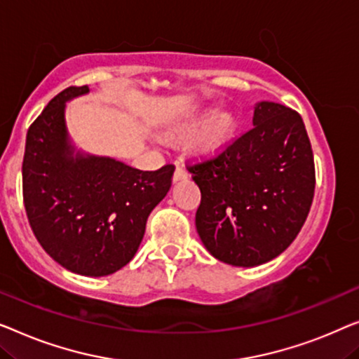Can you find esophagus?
Listing matches in <instances>:
<instances>
[{
	"label": "esophagus",
	"instance_id": "obj_1",
	"mask_svg": "<svg viewBox=\"0 0 359 359\" xmlns=\"http://www.w3.org/2000/svg\"><path fill=\"white\" fill-rule=\"evenodd\" d=\"M187 177H189V172H187L184 168H180V165H177V168H175V172H174V182L184 180Z\"/></svg>",
	"mask_w": 359,
	"mask_h": 359
}]
</instances>
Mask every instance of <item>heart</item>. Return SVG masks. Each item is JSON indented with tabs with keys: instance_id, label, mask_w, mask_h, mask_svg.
<instances>
[{
	"instance_id": "b5f03b06",
	"label": "heart",
	"mask_w": 359,
	"mask_h": 359,
	"mask_svg": "<svg viewBox=\"0 0 359 359\" xmlns=\"http://www.w3.org/2000/svg\"><path fill=\"white\" fill-rule=\"evenodd\" d=\"M236 130L237 118L231 110H205L172 125L165 136L170 141H182L195 133L190 141V151L196 158L208 159L219 154L231 143Z\"/></svg>"
}]
</instances>
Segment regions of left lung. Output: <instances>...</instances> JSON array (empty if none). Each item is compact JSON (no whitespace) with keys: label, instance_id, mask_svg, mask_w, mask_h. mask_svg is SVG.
<instances>
[{"label":"left lung","instance_id":"obj_1","mask_svg":"<svg viewBox=\"0 0 359 359\" xmlns=\"http://www.w3.org/2000/svg\"><path fill=\"white\" fill-rule=\"evenodd\" d=\"M201 191L196 231L215 259L255 266L296 239L316 189L311 141L301 115L259 102L254 127L215 158L187 165Z\"/></svg>","mask_w":359,"mask_h":359}]
</instances>
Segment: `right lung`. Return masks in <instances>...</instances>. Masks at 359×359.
<instances>
[{"instance_id":"add662e5","label":"right lung","mask_w":359,"mask_h":359,"mask_svg":"<svg viewBox=\"0 0 359 359\" xmlns=\"http://www.w3.org/2000/svg\"><path fill=\"white\" fill-rule=\"evenodd\" d=\"M88 90L69 86L29 127L22 196L30 228L55 262L73 273L105 276L135 257L175 168L140 170L112 158L74 154L65 102Z\"/></svg>"}]
</instances>
